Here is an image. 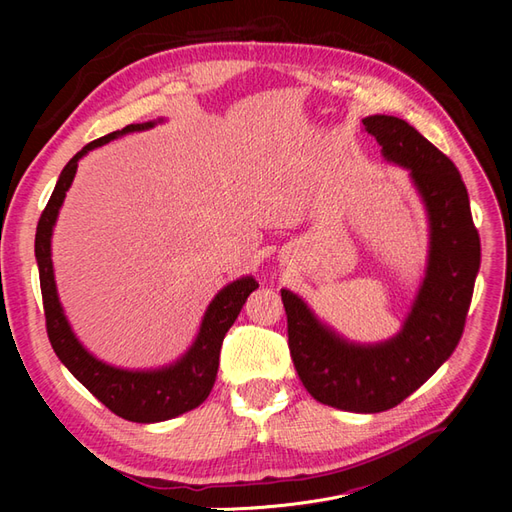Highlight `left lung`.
<instances>
[{
	"label": "left lung",
	"mask_w": 512,
	"mask_h": 512,
	"mask_svg": "<svg viewBox=\"0 0 512 512\" xmlns=\"http://www.w3.org/2000/svg\"><path fill=\"white\" fill-rule=\"evenodd\" d=\"M365 130L386 162L406 168L429 220L423 284L401 331L380 344L337 335L286 288L288 346L294 369L320 404L376 414L391 410L425 384L457 348L480 267V239L459 170L444 153L393 115H369Z\"/></svg>",
	"instance_id": "left-lung-1"
}]
</instances>
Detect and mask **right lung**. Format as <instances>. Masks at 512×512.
I'll return each mask as SVG.
<instances>
[{"label":"right lung","mask_w":512,"mask_h":512,"mask_svg":"<svg viewBox=\"0 0 512 512\" xmlns=\"http://www.w3.org/2000/svg\"><path fill=\"white\" fill-rule=\"evenodd\" d=\"M162 121L164 119L130 123L123 130L111 132L85 145L61 170L49 205L44 207L36 228V262L40 271L46 333H49L51 346L59 356V361L68 367L70 374L91 395L100 399L108 410L132 423L168 421V418H175L203 404L213 389L215 376H218L224 335L232 327V322L237 320L247 297L258 288V282L252 275L239 277V280L224 286L209 303L203 322H200L198 335L188 352L175 363L158 369H123L108 365L96 359L79 342V337L74 335L64 314V307L59 303L51 260V239L59 209L64 205L66 192L74 181L76 168H79V160L87 156L91 149L111 143L123 134L149 130Z\"/></svg>","instance_id":"obj_1"}]
</instances>
